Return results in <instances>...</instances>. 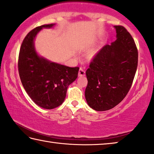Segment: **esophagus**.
<instances>
[{
  "instance_id": "1",
  "label": "esophagus",
  "mask_w": 154,
  "mask_h": 154,
  "mask_svg": "<svg viewBox=\"0 0 154 154\" xmlns=\"http://www.w3.org/2000/svg\"><path fill=\"white\" fill-rule=\"evenodd\" d=\"M85 70L83 69V68H79V72H78V75H79V77H83V76H85Z\"/></svg>"
}]
</instances>
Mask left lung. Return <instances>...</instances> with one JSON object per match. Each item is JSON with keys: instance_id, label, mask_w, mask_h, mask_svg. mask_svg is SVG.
<instances>
[{"instance_id": "obj_1", "label": "left lung", "mask_w": 154, "mask_h": 154, "mask_svg": "<svg viewBox=\"0 0 154 154\" xmlns=\"http://www.w3.org/2000/svg\"><path fill=\"white\" fill-rule=\"evenodd\" d=\"M114 27L116 40L97 53L86 72L85 97L96 111L108 110L123 101L137 69L138 50L133 38L123 26Z\"/></svg>"}]
</instances>
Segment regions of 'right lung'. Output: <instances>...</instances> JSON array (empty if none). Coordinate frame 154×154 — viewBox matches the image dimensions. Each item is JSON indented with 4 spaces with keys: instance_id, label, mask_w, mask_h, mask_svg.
I'll return each mask as SVG.
<instances>
[{
    "instance_id": "1",
    "label": "right lung",
    "mask_w": 154,
    "mask_h": 154,
    "mask_svg": "<svg viewBox=\"0 0 154 154\" xmlns=\"http://www.w3.org/2000/svg\"><path fill=\"white\" fill-rule=\"evenodd\" d=\"M44 24L31 30L22 43L18 57L19 75L26 93L41 108L51 109L64 102L68 86L77 78L79 67L71 68L53 62L38 54L34 46L37 34Z\"/></svg>"
}]
</instances>
